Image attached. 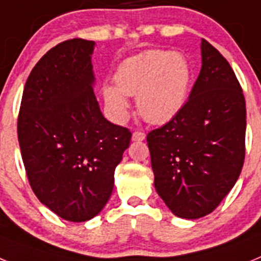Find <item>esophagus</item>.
Listing matches in <instances>:
<instances>
[{
	"instance_id": "34e87169",
	"label": "esophagus",
	"mask_w": 261,
	"mask_h": 261,
	"mask_svg": "<svg viewBox=\"0 0 261 261\" xmlns=\"http://www.w3.org/2000/svg\"><path fill=\"white\" fill-rule=\"evenodd\" d=\"M132 140L133 141H144L145 133L140 132V130H136V132H133V135H132Z\"/></svg>"
}]
</instances>
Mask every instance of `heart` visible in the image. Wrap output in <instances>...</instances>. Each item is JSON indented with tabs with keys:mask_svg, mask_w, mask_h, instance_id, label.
Wrapping results in <instances>:
<instances>
[{
	"mask_svg": "<svg viewBox=\"0 0 261 261\" xmlns=\"http://www.w3.org/2000/svg\"><path fill=\"white\" fill-rule=\"evenodd\" d=\"M192 70L180 53L147 50L120 64L115 86L103 89L106 102L116 116L128 110L125 95H137V108L147 121L162 124L179 114L190 91Z\"/></svg>",
	"mask_w": 261,
	"mask_h": 261,
	"instance_id": "heart-1",
	"label": "heart"
}]
</instances>
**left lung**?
I'll list each match as a JSON object with an SVG mask.
<instances>
[{
  "instance_id": "obj_1",
  "label": "left lung",
  "mask_w": 261,
  "mask_h": 261,
  "mask_svg": "<svg viewBox=\"0 0 261 261\" xmlns=\"http://www.w3.org/2000/svg\"><path fill=\"white\" fill-rule=\"evenodd\" d=\"M202 65L179 114L149 132L154 186L175 216L212 213L238 180L246 154V100L225 57L201 41Z\"/></svg>"
}]
</instances>
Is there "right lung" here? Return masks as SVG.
I'll return each mask as SVG.
<instances>
[{"mask_svg":"<svg viewBox=\"0 0 261 261\" xmlns=\"http://www.w3.org/2000/svg\"><path fill=\"white\" fill-rule=\"evenodd\" d=\"M94 41L65 40L30 73L18 115V141L40 202L71 222L91 220L114 190L115 168L132 132L110 123L93 90Z\"/></svg>","mask_w":261,"mask_h":261,"instance_id":"add662e5","label":"right lung"}]
</instances>
